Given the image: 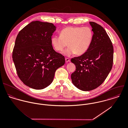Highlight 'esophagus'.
I'll list each match as a JSON object with an SVG mask.
<instances>
[{"label": "esophagus", "instance_id": "esophagus-1", "mask_svg": "<svg viewBox=\"0 0 128 128\" xmlns=\"http://www.w3.org/2000/svg\"><path fill=\"white\" fill-rule=\"evenodd\" d=\"M65 60H66V62L67 63V62H70V60L68 58H65Z\"/></svg>", "mask_w": 128, "mask_h": 128}]
</instances>
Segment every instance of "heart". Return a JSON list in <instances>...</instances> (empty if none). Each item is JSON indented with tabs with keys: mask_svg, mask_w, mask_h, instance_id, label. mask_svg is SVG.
<instances>
[{
	"mask_svg": "<svg viewBox=\"0 0 128 128\" xmlns=\"http://www.w3.org/2000/svg\"><path fill=\"white\" fill-rule=\"evenodd\" d=\"M93 32L88 27H68L60 32V36L51 38V44L54 49L62 52L66 46L69 48L63 53L70 56L72 54L82 55L90 46L93 39Z\"/></svg>",
	"mask_w": 128,
	"mask_h": 128,
	"instance_id": "b5f03b06",
	"label": "heart"
}]
</instances>
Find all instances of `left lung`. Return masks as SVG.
<instances>
[{"mask_svg":"<svg viewBox=\"0 0 128 128\" xmlns=\"http://www.w3.org/2000/svg\"><path fill=\"white\" fill-rule=\"evenodd\" d=\"M93 32L90 47L82 55L71 59L76 70L71 75L73 84L82 91H90L101 85L110 72L113 62V46L105 29L90 22Z\"/></svg>","mask_w":128,"mask_h":128,"instance_id":"left-lung-1","label":"left lung"}]
</instances>
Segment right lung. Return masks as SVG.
I'll return each mask as SVG.
<instances>
[{
  "label": "right lung",
  "mask_w": 128,
  "mask_h": 128,
  "mask_svg": "<svg viewBox=\"0 0 128 128\" xmlns=\"http://www.w3.org/2000/svg\"><path fill=\"white\" fill-rule=\"evenodd\" d=\"M56 30L52 23L32 21L16 37L13 60L19 78L31 88L43 89L50 85L56 70L65 64L64 56L51 44Z\"/></svg>",
  "instance_id": "right-lung-1"
}]
</instances>
